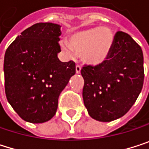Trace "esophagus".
Segmentation results:
<instances>
[{"label":"esophagus","instance_id":"esophagus-1","mask_svg":"<svg viewBox=\"0 0 149 149\" xmlns=\"http://www.w3.org/2000/svg\"><path fill=\"white\" fill-rule=\"evenodd\" d=\"M80 72H81V66L80 65H77L76 66V73L79 74Z\"/></svg>","mask_w":149,"mask_h":149}]
</instances>
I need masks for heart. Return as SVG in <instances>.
<instances>
[{"mask_svg":"<svg viewBox=\"0 0 149 149\" xmlns=\"http://www.w3.org/2000/svg\"><path fill=\"white\" fill-rule=\"evenodd\" d=\"M113 42L114 35L109 27L96 26L72 33L69 36V42L62 41L60 48L68 56H72L75 51L80 54L84 63L99 65L108 58Z\"/></svg>","mask_w":149,"mask_h":149,"instance_id":"b5f03b06","label":"heart"}]
</instances>
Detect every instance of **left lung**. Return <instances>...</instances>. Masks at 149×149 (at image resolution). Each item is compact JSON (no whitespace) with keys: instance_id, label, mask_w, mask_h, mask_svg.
<instances>
[{"instance_id":"left-lung-1","label":"left lung","mask_w":149,"mask_h":149,"mask_svg":"<svg viewBox=\"0 0 149 149\" xmlns=\"http://www.w3.org/2000/svg\"><path fill=\"white\" fill-rule=\"evenodd\" d=\"M81 75L85 80L83 100L89 115L101 122L115 120L130 110L141 92L142 49L128 34L119 31L107 61L83 67Z\"/></svg>"}]
</instances>
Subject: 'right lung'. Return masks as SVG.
<instances>
[{"mask_svg": "<svg viewBox=\"0 0 149 149\" xmlns=\"http://www.w3.org/2000/svg\"><path fill=\"white\" fill-rule=\"evenodd\" d=\"M61 26L52 22L32 25L18 36L4 56L5 93L17 114L30 123L49 120L58 97L76 73L75 63L61 62Z\"/></svg>", "mask_w": 149, "mask_h": 149, "instance_id": "1", "label": "right lung"}]
</instances>
